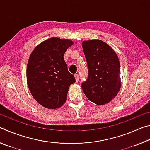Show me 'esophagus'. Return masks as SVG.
I'll return each instance as SVG.
<instances>
[{
    "label": "esophagus",
    "mask_w": 150,
    "mask_h": 150,
    "mask_svg": "<svg viewBox=\"0 0 150 150\" xmlns=\"http://www.w3.org/2000/svg\"><path fill=\"white\" fill-rule=\"evenodd\" d=\"M74 76H75V77L76 82H78L79 79V74H77V73H75V74L74 75Z\"/></svg>",
    "instance_id": "34e87169"
}]
</instances>
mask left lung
I'll return each instance as SVG.
<instances>
[{
	"mask_svg": "<svg viewBox=\"0 0 150 150\" xmlns=\"http://www.w3.org/2000/svg\"><path fill=\"white\" fill-rule=\"evenodd\" d=\"M88 67V77L81 84L87 98L98 105L108 103L121 87L120 62L115 51L100 40L82 44Z\"/></svg>",
	"mask_w": 150,
	"mask_h": 150,
	"instance_id": "obj_1",
	"label": "left lung"
}]
</instances>
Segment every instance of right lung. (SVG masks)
<instances>
[{
    "label": "right lung",
    "instance_id": "add662e5",
    "mask_svg": "<svg viewBox=\"0 0 150 150\" xmlns=\"http://www.w3.org/2000/svg\"><path fill=\"white\" fill-rule=\"evenodd\" d=\"M73 42L51 38L35 48L27 65V82L30 93L40 105L49 109L62 106L69 86L75 83L63 58Z\"/></svg>",
    "mask_w": 150,
    "mask_h": 150
}]
</instances>
